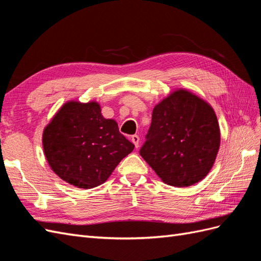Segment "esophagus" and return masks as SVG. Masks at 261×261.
Returning a JSON list of instances; mask_svg holds the SVG:
<instances>
[{"mask_svg": "<svg viewBox=\"0 0 261 261\" xmlns=\"http://www.w3.org/2000/svg\"><path fill=\"white\" fill-rule=\"evenodd\" d=\"M130 140H132V143L135 145V147H136V149H138V147H139V136L138 135H133L132 137H130Z\"/></svg>", "mask_w": 261, "mask_h": 261, "instance_id": "1", "label": "esophagus"}]
</instances>
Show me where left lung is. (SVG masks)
Wrapping results in <instances>:
<instances>
[{"mask_svg":"<svg viewBox=\"0 0 261 261\" xmlns=\"http://www.w3.org/2000/svg\"><path fill=\"white\" fill-rule=\"evenodd\" d=\"M140 155L165 184L187 187L207 176L220 148V127L212 107L186 89L158 103Z\"/></svg>","mask_w":261,"mask_h":261,"instance_id":"obj_1","label":"left lung"}]
</instances>
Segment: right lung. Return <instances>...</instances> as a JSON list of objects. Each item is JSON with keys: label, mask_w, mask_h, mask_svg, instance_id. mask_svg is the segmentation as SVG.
Listing matches in <instances>:
<instances>
[{"label": "right lung", "mask_w": 261, "mask_h": 261, "mask_svg": "<svg viewBox=\"0 0 261 261\" xmlns=\"http://www.w3.org/2000/svg\"><path fill=\"white\" fill-rule=\"evenodd\" d=\"M43 151L60 178L78 188L97 187L135 146L105 118L97 101H67L42 134Z\"/></svg>", "instance_id": "obj_1"}]
</instances>
